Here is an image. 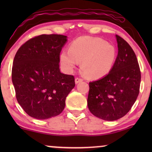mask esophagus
I'll use <instances>...</instances> for the list:
<instances>
[{
  "instance_id": "esophagus-1",
  "label": "esophagus",
  "mask_w": 152,
  "mask_h": 152,
  "mask_svg": "<svg viewBox=\"0 0 152 152\" xmlns=\"http://www.w3.org/2000/svg\"><path fill=\"white\" fill-rule=\"evenodd\" d=\"M83 81V80L82 78H80V77H76L75 78V83L76 84H77V83H80V82H82Z\"/></svg>"
}]
</instances>
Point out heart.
Returning <instances> with one entry per match:
<instances>
[{"instance_id": "1", "label": "heart", "mask_w": 152, "mask_h": 152, "mask_svg": "<svg viewBox=\"0 0 152 152\" xmlns=\"http://www.w3.org/2000/svg\"><path fill=\"white\" fill-rule=\"evenodd\" d=\"M115 48L102 39L80 37L72 41L69 51L60 55L61 65L68 71L75 69L82 62L84 75L90 79H99L111 71L115 63Z\"/></svg>"}]
</instances>
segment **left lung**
I'll return each mask as SVG.
<instances>
[{"label":"left lung","instance_id":"left-lung-1","mask_svg":"<svg viewBox=\"0 0 152 152\" xmlns=\"http://www.w3.org/2000/svg\"><path fill=\"white\" fill-rule=\"evenodd\" d=\"M118 53L109 73L89 82L88 109L100 119L113 121L126 115L140 91L141 73L136 54L126 41L116 34Z\"/></svg>","mask_w":152,"mask_h":152}]
</instances>
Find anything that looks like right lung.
<instances>
[{
	"label": "right lung",
	"instance_id": "add662e5",
	"mask_svg": "<svg viewBox=\"0 0 152 152\" xmlns=\"http://www.w3.org/2000/svg\"><path fill=\"white\" fill-rule=\"evenodd\" d=\"M61 34H41L16 52L12 80L18 102L31 117L45 120L59 115L75 86L73 75L61 73L60 53L67 41Z\"/></svg>",
	"mask_w": 152,
	"mask_h": 152
}]
</instances>
